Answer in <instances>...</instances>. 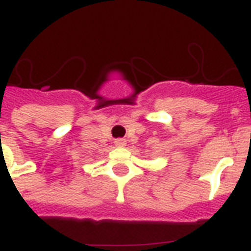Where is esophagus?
Wrapping results in <instances>:
<instances>
[{"mask_svg":"<svg viewBox=\"0 0 251 251\" xmlns=\"http://www.w3.org/2000/svg\"><path fill=\"white\" fill-rule=\"evenodd\" d=\"M114 143H115V146H118V147H123V146H126V139H123V138L115 139Z\"/></svg>","mask_w":251,"mask_h":251,"instance_id":"obj_1","label":"esophagus"}]
</instances>
